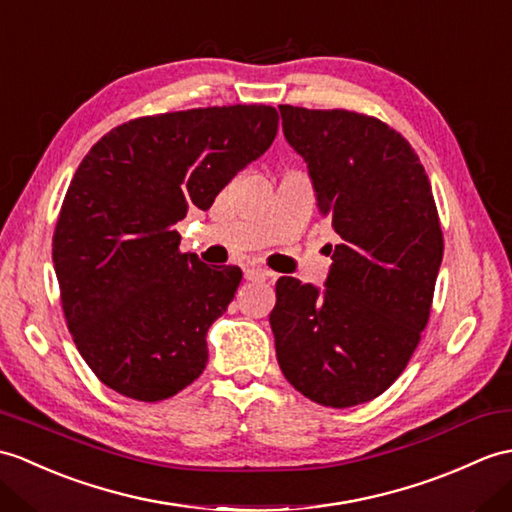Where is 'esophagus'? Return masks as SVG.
Listing matches in <instances>:
<instances>
[{
	"mask_svg": "<svg viewBox=\"0 0 512 512\" xmlns=\"http://www.w3.org/2000/svg\"><path fill=\"white\" fill-rule=\"evenodd\" d=\"M244 277H246L248 281H266V279L272 277V272L266 270V268H259V266H257V268H246Z\"/></svg>",
	"mask_w": 512,
	"mask_h": 512,
	"instance_id": "1",
	"label": "esophagus"
}]
</instances>
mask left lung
<instances>
[{
	"label": "left lung",
	"mask_w": 512,
	"mask_h": 512,
	"mask_svg": "<svg viewBox=\"0 0 512 512\" xmlns=\"http://www.w3.org/2000/svg\"><path fill=\"white\" fill-rule=\"evenodd\" d=\"M340 242L325 288L277 281L270 314L285 379L320 406L371 401L403 373L427 325L443 233L417 152L375 117L279 106Z\"/></svg>",
	"instance_id": "8db88e82"
}]
</instances>
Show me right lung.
<instances>
[{"label": "right lung", "mask_w": 512, "mask_h": 512, "mask_svg": "<svg viewBox=\"0 0 512 512\" xmlns=\"http://www.w3.org/2000/svg\"><path fill=\"white\" fill-rule=\"evenodd\" d=\"M264 104L139 117L106 133L71 178L52 259L67 327L102 384L137 401L176 395L205 371L207 331L227 312L242 270L181 253L189 207L275 141Z\"/></svg>", "instance_id": "1"}]
</instances>
